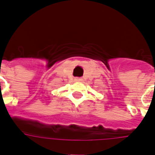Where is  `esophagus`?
Returning <instances> with one entry per match:
<instances>
[{
  "mask_svg": "<svg viewBox=\"0 0 155 155\" xmlns=\"http://www.w3.org/2000/svg\"><path fill=\"white\" fill-rule=\"evenodd\" d=\"M74 80H75L76 82H81L82 79V78H74Z\"/></svg>",
  "mask_w": 155,
  "mask_h": 155,
  "instance_id": "obj_1",
  "label": "esophagus"
}]
</instances>
